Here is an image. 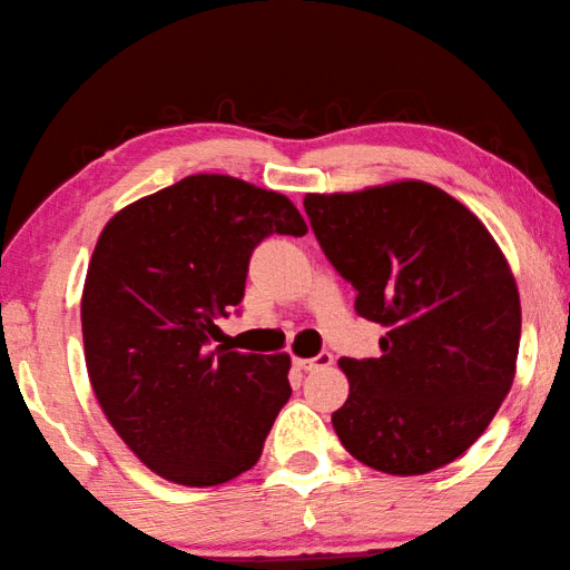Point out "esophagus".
Listing matches in <instances>:
<instances>
[{
    "label": "esophagus",
    "mask_w": 570,
    "mask_h": 570,
    "mask_svg": "<svg viewBox=\"0 0 570 570\" xmlns=\"http://www.w3.org/2000/svg\"><path fill=\"white\" fill-rule=\"evenodd\" d=\"M294 364L304 371H318L334 364V356H331L328 351H321V354H316L314 358H294Z\"/></svg>",
    "instance_id": "obj_1"
}]
</instances>
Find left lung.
Returning a JSON list of instances; mask_svg holds the SVG:
<instances>
[{"label":"left lung","instance_id":"1","mask_svg":"<svg viewBox=\"0 0 570 570\" xmlns=\"http://www.w3.org/2000/svg\"><path fill=\"white\" fill-rule=\"evenodd\" d=\"M316 239L386 326L379 358H341L336 436L371 469L416 475L459 459L509 393L521 341L513 274L489 229L446 191L399 181L306 194Z\"/></svg>","mask_w":570,"mask_h":570}]
</instances>
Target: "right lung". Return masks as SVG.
<instances>
[{
	"mask_svg": "<svg viewBox=\"0 0 570 570\" xmlns=\"http://www.w3.org/2000/svg\"><path fill=\"white\" fill-rule=\"evenodd\" d=\"M272 234L304 236L296 206L222 174L129 204L101 232L81 296L91 389L144 465L181 485L249 471L292 396L286 354L212 348ZM239 312V308H236Z\"/></svg>",
	"mask_w": 570,
	"mask_h": 570,
	"instance_id": "obj_1",
	"label": "right lung"
}]
</instances>
